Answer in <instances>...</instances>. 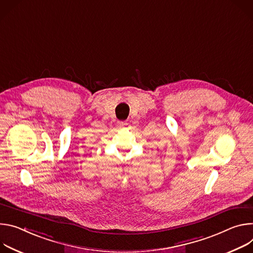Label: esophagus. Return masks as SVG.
Wrapping results in <instances>:
<instances>
[{
  "mask_svg": "<svg viewBox=\"0 0 253 253\" xmlns=\"http://www.w3.org/2000/svg\"><path fill=\"white\" fill-rule=\"evenodd\" d=\"M118 126L120 128H124L126 126V124L125 122H118Z\"/></svg>",
  "mask_w": 253,
  "mask_h": 253,
  "instance_id": "esophagus-1",
  "label": "esophagus"
}]
</instances>
